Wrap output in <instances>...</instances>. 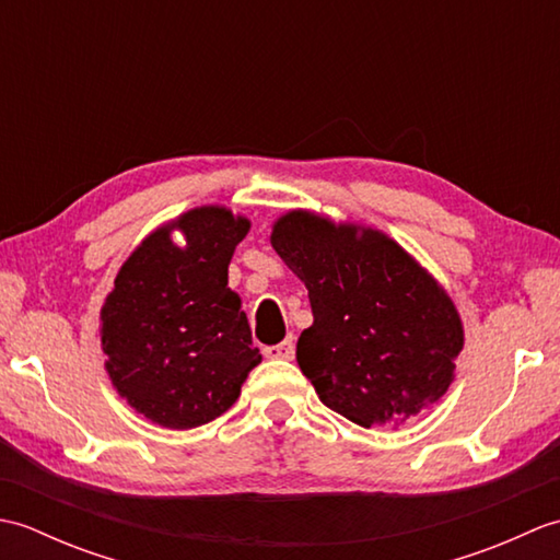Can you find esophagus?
Returning <instances> with one entry per match:
<instances>
[{
	"instance_id": "esophagus-1",
	"label": "esophagus",
	"mask_w": 560,
	"mask_h": 560,
	"mask_svg": "<svg viewBox=\"0 0 560 560\" xmlns=\"http://www.w3.org/2000/svg\"><path fill=\"white\" fill-rule=\"evenodd\" d=\"M265 355L267 359H283V361H291L295 355V341L293 337H287L279 343H271V347H265Z\"/></svg>"
}]
</instances>
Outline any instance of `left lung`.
<instances>
[{
    "label": "left lung",
    "mask_w": 560,
    "mask_h": 560,
    "mask_svg": "<svg viewBox=\"0 0 560 560\" xmlns=\"http://www.w3.org/2000/svg\"><path fill=\"white\" fill-rule=\"evenodd\" d=\"M271 245L307 287L315 323L295 355L325 407L363 428L401 425L445 395L459 315L395 241L291 211Z\"/></svg>",
    "instance_id": "left-lung-1"
}]
</instances>
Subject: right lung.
Segmentation results:
<instances>
[{"instance_id":"right-lung-1","label":"right lung","mask_w":560,"mask_h":560,"mask_svg":"<svg viewBox=\"0 0 560 560\" xmlns=\"http://www.w3.org/2000/svg\"><path fill=\"white\" fill-rule=\"evenodd\" d=\"M180 228L186 247L170 241ZM249 221L205 207L151 233L103 305V351L117 392L153 423L187 431L233 407L261 361L229 261Z\"/></svg>"}]
</instances>
